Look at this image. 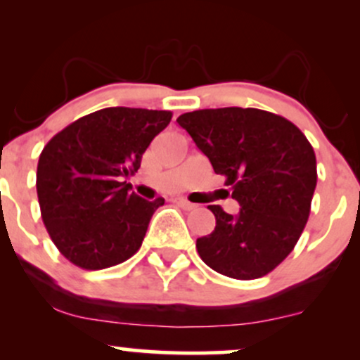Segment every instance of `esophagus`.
<instances>
[{"label":"esophagus","mask_w":360,"mask_h":360,"mask_svg":"<svg viewBox=\"0 0 360 360\" xmlns=\"http://www.w3.org/2000/svg\"><path fill=\"white\" fill-rule=\"evenodd\" d=\"M174 203H176L177 206H181V208H183V210H186V212H191V210L196 208V205L191 203V201L184 200V198H176Z\"/></svg>","instance_id":"34e87169"}]
</instances>
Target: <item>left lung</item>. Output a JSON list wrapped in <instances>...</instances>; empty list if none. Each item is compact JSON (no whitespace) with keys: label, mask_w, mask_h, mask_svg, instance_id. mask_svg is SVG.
Returning <instances> with one entry per match:
<instances>
[{"label":"left lung","mask_w":360,"mask_h":360,"mask_svg":"<svg viewBox=\"0 0 360 360\" xmlns=\"http://www.w3.org/2000/svg\"><path fill=\"white\" fill-rule=\"evenodd\" d=\"M177 123L225 177L240 205L230 214L208 206L217 226L196 240L206 266L233 279L269 274L295 249L316 188V157L295 123L257 108L184 113Z\"/></svg>","instance_id":"8db88e82"}]
</instances>
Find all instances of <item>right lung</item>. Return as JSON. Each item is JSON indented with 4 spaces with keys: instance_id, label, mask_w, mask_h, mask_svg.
Segmentation results:
<instances>
[{
    "instance_id": "right-lung-1",
    "label": "right lung",
    "mask_w": 360,
    "mask_h": 360,
    "mask_svg": "<svg viewBox=\"0 0 360 360\" xmlns=\"http://www.w3.org/2000/svg\"><path fill=\"white\" fill-rule=\"evenodd\" d=\"M171 111L98 110L49 140L37 166L40 213L52 242L74 266L100 271L130 259L164 198L147 201L123 181L171 122Z\"/></svg>"
}]
</instances>
